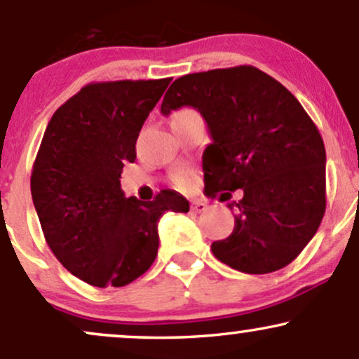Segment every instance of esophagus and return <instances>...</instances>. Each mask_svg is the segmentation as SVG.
Here are the masks:
<instances>
[{"label": "esophagus", "mask_w": 359, "mask_h": 359, "mask_svg": "<svg viewBox=\"0 0 359 359\" xmlns=\"http://www.w3.org/2000/svg\"><path fill=\"white\" fill-rule=\"evenodd\" d=\"M191 209H192L194 212L201 214V212H205V211H208L209 205H208V203H204V201H194L192 205H191Z\"/></svg>", "instance_id": "34e87169"}]
</instances>
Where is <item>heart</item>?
Wrapping results in <instances>:
<instances>
[{"instance_id":"b5f03b06","label":"heart","mask_w":359,"mask_h":359,"mask_svg":"<svg viewBox=\"0 0 359 359\" xmlns=\"http://www.w3.org/2000/svg\"><path fill=\"white\" fill-rule=\"evenodd\" d=\"M185 113H194V111H191V109H182V111H179V113H177V114H185ZM174 182H175L177 185H179V187H184V185H187V179H185V175L179 174V175L174 177Z\"/></svg>"}]
</instances>
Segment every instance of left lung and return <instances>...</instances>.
<instances>
[{
    "mask_svg": "<svg viewBox=\"0 0 359 359\" xmlns=\"http://www.w3.org/2000/svg\"><path fill=\"white\" fill-rule=\"evenodd\" d=\"M191 106L208 123L205 196L228 204L234 229L211 250L245 273L277 271L314 238L325 211V148L314 121L278 81L251 65L187 74L172 82L163 116Z\"/></svg>",
    "mask_w": 359,
    "mask_h": 359,
    "instance_id": "obj_1",
    "label": "left lung"
}]
</instances>
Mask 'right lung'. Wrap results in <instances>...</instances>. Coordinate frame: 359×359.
Here are the masks:
<instances>
[{
	"label": "right lung",
	"instance_id": "1",
	"mask_svg": "<svg viewBox=\"0 0 359 359\" xmlns=\"http://www.w3.org/2000/svg\"><path fill=\"white\" fill-rule=\"evenodd\" d=\"M172 79L84 86L53 113L34 172L32 199L47 245L77 278L125 287L150 269L158 221L187 212L184 196L165 189L154 201L126 197L121 170L137 158L143 123Z\"/></svg>",
	"mask_w": 359,
	"mask_h": 359
}]
</instances>
